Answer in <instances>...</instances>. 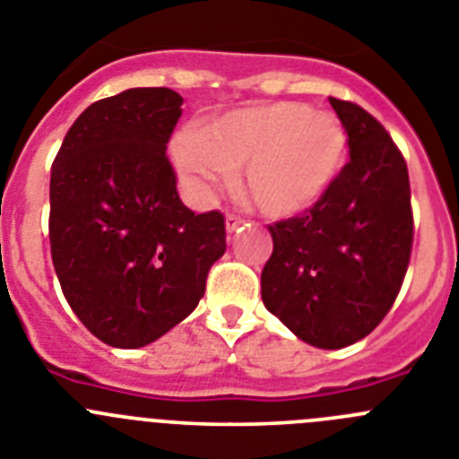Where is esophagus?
<instances>
[{
    "label": "esophagus",
    "instance_id": "esophagus-1",
    "mask_svg": "<svg viewBox=\"0 0 459 459\" xmlns=\"http://www.w3.org/2000/svg\"><path fill=\"white\" fill-rule=\"evenodd\" d=\"M242 224H245L242 217H238V214H226V230H229V233H235Z\"/></svg>",
    "mask_w": 459,
    "mask_h": 459
}]
</instances>
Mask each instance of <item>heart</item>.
Returning a JSON list of instances; mask_svg holds the SVG:
<instances>
[{
  "instance_id": "heart-1",
  "label": "heart",
  "mask_w": 459,
  "mask_h": 459,
  "mask_svg": "<svg viewBox=\"0 0 459 459\" xmlns=\"http://www.w3.org/2000/svg\"><path fill=\"white\" fill-rule=\"evenodd\" d=\"M171 160L194 199L242 167V187L270 217L313 208L348 160V134L329 114L299 102L238 107L173 142Z\"/></svg>"
}]
</instances>
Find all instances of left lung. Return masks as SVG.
Masks as SVG:
<instances>
[{
  "instance_id": "1",
  "label": "left lung",
  "mask_w": 459,
  "mask_h": 459,
  "mask_svg": "<svg viewBox=\"0 0 459 459\" xmlns=\"http://www.w3.org/2000/svg\"><path fill=\"white\" fill-rule=\"evenodd\" d=\"M329 102L348 132L350 162L311 210L270 226L260 295L297 338L338 350L368 336L394 307L414 220L407 164L389 132L354 102Z\"/></svg>"
}]
</instances>
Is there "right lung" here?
Here are the masks:
<instances>
[{
    "label": "right lung",
    "mask_w": 459,
    "mask_h": 459,
    "mask_svg": "<svg viewBox=\"0 0 459 459\" xmlns=\"http://www.w3.org/2000/svg\"><path fill=\"white\" fill-rule=\"evenodd\" d=\"M183 98L127 89L93 102L49 178V247L82 325L111 348H143L183 322L226 251L224 214L180 201L167 143Z\"/></svg>",
    "instance_id": "add662e5"
}]
</instances>
